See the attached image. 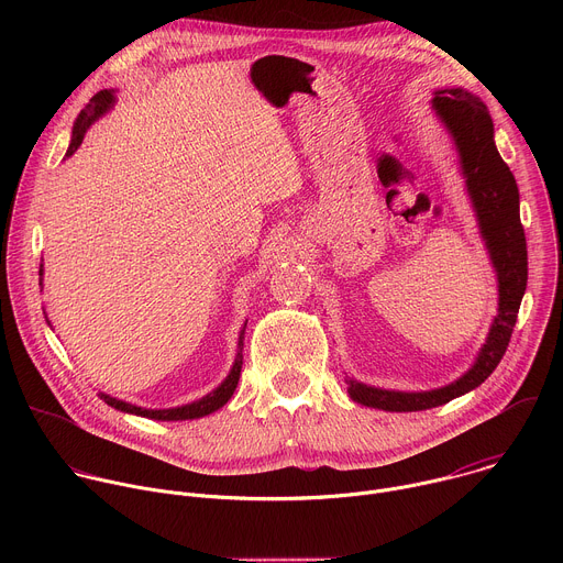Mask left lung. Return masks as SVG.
I'll return each mask as SVG.
<instances>
[{
	"label": "left lung",
	"mask_w": 563,
	"mask_h": 563,
	"mask_svg": "<svg viewBox=\"0 0 563 563\" xmlns=\"http://www.w3.org/2000/svg\"><path fill=\"white\" fill-rule=\"evenodd\" d=\"M432 111L450 133L459 153V169L472 202L478 233L484 238L497 274V316L474 363L456 380L426 391L383 389L345 374L347 394L367 408L385 412H421L439 408L484 383L506 354L528 283L526 235L519 218V189L495 144L488 107L465 89H439Z\"/></svg>",
	"instance_id": "8db88e82"
}]
</instances>
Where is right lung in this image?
Wrapping results in <instances>:
<instances>
[{"label":"right lung","mask_w":563,"mask_h":563,"mask_svg":"<svg viewBox=\"0 0 563 563\" xmlns=\"http://www.w3.org/2000/svg\"><path fill=\"white\" fill-rule=\"evenodd\" d=\"M115 107V91L113 89H104L100 93H96L91 98V102L79 111L75 124H73V133H70V144L66 148V157H70L79 144H82L89 126L93 122H98L104 113H109L111 109ZM42 276H44V265H40V285H42ZM46 313V311H44ZM51 325V320H48ZM245 328L247 323L243 325V330H240L238 334V352H235V358H233V365L227 374V378L216 387L211 389L209 394H205L202 398L198 400H191V404L187 406H178V408H167V410H148V408H140V406H133V404H126V400H120L111 394H104L100 391L98 396L104 400L107 406L120 410V412H126V415H135V417H144V419H153V421H191V419H200V417H207L216 410H220L227 400L233 396L235 387H238V378H240V367H243V341H245Z\"/></svg>","instance_id":"right-lung-1"}]
</instances>
